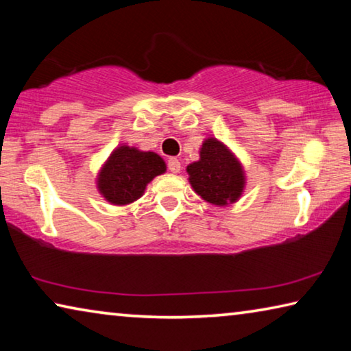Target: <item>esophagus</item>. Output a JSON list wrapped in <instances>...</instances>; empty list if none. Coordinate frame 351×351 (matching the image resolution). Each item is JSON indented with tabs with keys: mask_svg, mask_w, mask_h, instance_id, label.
<instances>
[{
	"mask_svg": "<svg viewBox=\"0 0 351 351\" xmlns=\"http://www.w3.org/2000/svg\"><path fill=\"white\" fill-rule=\"evenodd\" d=\"M167 165H169V170L171 171V173H180V170H181V162L178 161L176 158H170V159H169V162H167Z\"/></svg>",
	"mask_w": 351,
	"mask_h": 351,
	"instance_id": "34e87169",
	"label": "esophagus"
}]
</instances>
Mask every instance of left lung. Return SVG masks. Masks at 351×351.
Returning <instances> with one entry per match:
<instances>
[{
  "label": "left lung",
  "mask_w": 351,
  "mask_h": 351,
  "mask_svg": "<svg viewBox=\"0 0 351 351\" xmlns=\"http://www.w3.org/2000/svg\"><path fill=\"white\" fill-rule=\"evenodd\" d=\"M186 170L193 192L213 206L237 203L246 186L239 158L217 138L204 139L199 159L189 164Z\"/></svg>",
  "instance_id": "8db88e82"
}]
</instances>
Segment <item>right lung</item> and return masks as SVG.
I'll list each match as a JSON object with an SVG mask.
<instances>
[{
  "label": "right lung",
  "instance_id": "1",
  "mask_svg": "<svg viewBox=\"0 0 351 351\" xmlns=\"http://www.w3.org/2000/svg\"><path fill=\"white\" fill-rule=\"evenodd\" d=\"M165 170L167 165L158 153L122 144L100 167L96 178L97 190L110 204H132L144 195L148 182Z\"/></svg>",
  "mask_w": 351,
  "mask_h": 351
}]
</instances>
